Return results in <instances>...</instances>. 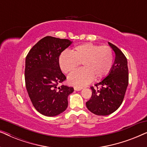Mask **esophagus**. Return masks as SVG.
Masks as SVG:
<instances>
[{"instance_id":"1","label":"esophagus","mask_w":147,"mask_h":147,"mask_svg":"<svg viewBox=\"0 0 147 147\" xmlns=\"http://www.w3.org/2000/svg\"><path fill=\"white\" fill-rule=\"evenodd\" d=\"M82 89H83V88L80 87H74V90H75L76 91H80V90Z\"/></svg>"}]
</instances>
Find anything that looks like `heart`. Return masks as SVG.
I'll list each match as a JSON object with an SVG mask.
<instances>
[{"instance_id":"obj_1","label":"heart","mask_w":147,"mask_h":147,"mask_svg":"<svg viewBox=\"0 0 147 147\" xmlns=\"http://www.w3.org/2000/svg\"><path fill=\"white\" fill-rule=\"evenodd\" d=\"M114 53L108 46H99L87 43L76 46L71 51L65 50L59 57L61 71L69 74L77 69L82 63L83 68L68 76L70 84L84 86L92 80H100L111 71Z\"/></svg>"}]
</instances>
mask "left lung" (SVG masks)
Listing matches in <instances>:
<instances>
[{"mask_svg":"<svg viewBox=\"0 0 147 147\" xmlns=\"http://www.w3.org/2000/svg\"><path fill=\"white\" fill-rule=\"evenodd\" d=\"M108 44L116 57L111 71L103 80L91 87L92 95L86 102L90 112L99 116H106L115 112L123 101L128 84L127 59L124 53L111 43Z\"/></svg>","mask_w":147,"mask_h":147,"instance_id":"8db88e82","label":"left lung"}]
</instances>
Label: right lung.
Segmentation results:
<instances>
[{"label":"right lung","instance_id":"1","mask_svg":"<svg viewBox=\"0 0 147 147\" xmlns=\"http://www.w3.org/2000/svg\"><path fill=\"white\" fill-rule=\"evenodd\" d=\"M72 41L47 36L37 42L25 59V86L31 101L39 113L55 116L65 111L67 97L74 88L58 84L66 77L59 65V57Z\"/></svg>","mask_w":147,"mask_h":147}]
</instances>
